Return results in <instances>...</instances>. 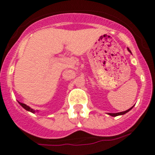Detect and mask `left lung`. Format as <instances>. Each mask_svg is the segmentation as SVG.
Instances as JSON below:
<instances>
[{"label":"left lung","instance_id":"8db88e82","mask_svg":"<svg viewBox=\"0 0 155 155\" xmlns=\"http://www.w3.org/2000/svg\"><path fill=\"white\" fill-rule=\"evenodd\" d=\"M128 49V51H130V50L129 49V48H127ZM133 107H131L130 109H127V110H126V111H124V112H117V113H109V115H111V116H113V117H115V116H118V115H124V114H125V113H127V112H129L130 110L131 109H132Z\"/></svg>","mask_w":155,"mask_h":155}]
</instances>
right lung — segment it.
<instances>
[{
  "label": "right lung",
  "mask_w": 155,
  "mask_h": 155,
  "mask_svg": "<svg viewBox=\"0 0 155 155\" xmlns=\"http://www.w3.org/2000/svg\"><path fill=\"white\" fill-rule=\"evenodd\" d=\"M18 104H19L21 106V107L24 108V109H25L26 110L29 111V112H32V113H34V112H37V111H35V110H34V109H31V107H29L28 106H27V105H26V104H22V103H20V102H18Z\"/></svg>",
  "instance_id": "1"
}]
</instances>
